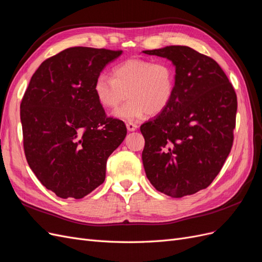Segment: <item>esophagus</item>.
Here are the masks:
<instances>
[{
	"mask_svg": "<svg viewBox=\"0 0 262 262\" xmlns=\"http://www.w3.org/2000/svg\"><path fill=\"white\" fill-rule=\"evenodd\" d=\"M127 129L128 131H135L138 129V125L133 122H127Z\"/></svg>",
	"mask_w": 262,
	"mask_h": 262,
	"instance_id": "obj_1",
	"label": "esophagus"
}]
</instances>
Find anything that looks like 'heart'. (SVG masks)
I'll return each mask as SVG.
<instances>
[{
	"mask_svg": "<svg viewBox=\"0 0 262 262\" xmlns=\"http://www.w3.org/2000/svg\"><path fill=\"white\" fill-rule=\"evenodd\" d=\"M113 77L101 74L95 79L93 93L104 110H114L116 118L133 121L148 114L157 116L170 105L176 89V70L167 60L131 58L113 68Z\"/></svg>",
	"mask_w": 262,
	"mask_h": 262,
	"instance_id": "obj_1",
	"label": "heart"
}]
</instances>
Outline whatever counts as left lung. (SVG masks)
<instances>
[{
  "mask_svg": "<svg viewBox=\"0 0 262 262\" xmlns=\"http://www.w3.org/2000/svg\"><path fill=\"white\" fill-rule=\"evenodd\" d=\"M143 53L165 57L176 67L172 101L141 125L146 177L168 196L195 194L211 184L230 154L236 93L218 62L191 48L170 45Z\"/></svg>",
  "mask_w": 262,
  "mask_h": 262,
  "instance_id": "obj_1",
  "label": "left lung"
}]
</instances>
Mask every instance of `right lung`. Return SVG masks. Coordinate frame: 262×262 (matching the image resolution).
Masks as SVG:
<instances>
[{"label": "right lung", "mask_w": 262, "mask_h": 262, "mask_svg": "<svg viewBox=\"0 0 262 262\" xmlns=\"http://www.w3.org/2000/svg\"><path fill=\"white\" fill-rule=\"evenodd\" d=\"M122 51L75 47L44 60L20 104L26 159L60 198L84 197L105 180L106 162L127 135L93 93L95 79Z\"/></svg>", "instance_id": "add662e5"}]
</instances>
